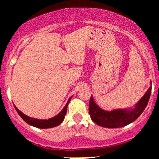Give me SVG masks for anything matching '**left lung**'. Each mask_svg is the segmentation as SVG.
Here are the masks:
<instances>
[{
    "mask_svg": "<svg viewBox=\"0 0 159 159\" xmlns=\"http://www.w3.org/2000/svg\"><path fill=\"white\" fill-rule=\"evenodd\" d=\"M151 90L152 88L150 87L136 105V108L131 111H113L109 112L103 111L95 104L93 97H91L89 106L90 117L94 123L104 128H116L128 125L135 121L145 111L150 98Z\"/></svg>",
    "mask_w": 159,
    "mask_h": 159,
    "instance_id": "8db88e82",
    "label": "left lung"
}]
</instances>
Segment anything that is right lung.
<instances>
[{
	"mask_svg": "<svg viewBox=\"0 0 159 159\" xmlns=\"http://www.w3.org/2000/svg\"><path fill=\"white\" fill-rule=\"evenodd\" d=\"M70 99L71 98H69V100H68L67 104L66 105L65 107L63 108V110L61 111V112L59 113L58 115H56L55 117L52 118V119H45V120H42V119H33V118L28 117L27 115H25L24 114L21 112L20 111H18V109L15 107L16 109L17 112L19 115H20V117L24 120L27 124H30L31 126H34L35 128H53V127H56V126H58L59 124H61V122L63 121L64 118H65V115L66 114V109H67V105L68 103L70 102Z\"/></svg>",
	"mask_w": 159,
	"mask_h": 159,
	"instance_id": "1",
	"label": "right lung"
}]
</instances>
